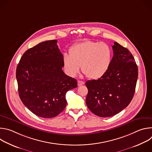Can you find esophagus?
<instances>
[{
    "label": "esophagus",
    "instance_id": "esophagus-1",
    "mask_svg": "<svg viewBox=\"0 0 152 152\" xmlns=\"http://www.w3.org/2000/svg\"><path fill=\"white\" fill-rule=\"evenodd\" d=\"M84 83H85V82H84L83 81H81V80H78V81H77V85H78L79 86H80L83 85Z\"/></svg>",
    "mask_w": 152,
    "mask_h": 152
}]
</instances>
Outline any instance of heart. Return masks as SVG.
<instances>
[{"label":"heart","instance_id":"heart-1","mask_svg":"<svg viewBox=\"0 0 152 152\" xmlns=\"http://www.w3.org/2000/svg\"><path fill=\"white\" fill-rule=\"evenodd\" d=\"M63 66L72 77L80 71L88 78L98 79L109 70L112 62L110 47L103 42L85 41L73 45L69 49V55H63Z\"/></svg>","mask_w":152,"mask_h":152}]
</instances>
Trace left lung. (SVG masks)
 <instances>
[{
    "instance_id": "obj_1",
    "label": "left lung",
    "mask_w": 152,
    "mask_h": 152,
    "mask_svg": "<svg viewBox=\"0 0 152 152\" xmlns=\"http://www.w3.org/2000/svg\"><path fill=\"white\" fill-rule=\"evenodd\" d=\"M112 47L114 56L109 70L102 77L85 83L88 90L86 105L101 117L113 116L129 105L138 79V67L132 53L117 42Z\"/></svg>"
}]
</instances>
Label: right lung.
Instances as JSON below:
<instances>
[{
	"label": "right lung",
	"mask_w": 152,
	"mask_h": 152,
	"mask_svg": "<svg viewBox=\"0 0 152 152\" xmlns=\"http://www.w3.org/2000/svg\"><path fill=\"white\" fill-rule=\"evenodd\" d=\"M57 40L41 42L28 49L16 69L20 98L36 115L53 118L66 106V93L77 86L76 79L62 69L63 55Z\"/></svg>",
	"instance_id": "1"
}]
</instances>
